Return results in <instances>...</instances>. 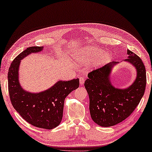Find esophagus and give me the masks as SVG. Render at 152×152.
Here are the masks:
<instances>
[{"mask_svg": "<svg viewBox=\"0 0 152 152\" xmlns=\"http://www.w3.org/2000/svg\"><path fill=\"white\" fill-rule=\"evenodd\" d=\"M84 81H85V79H84L83 78H82V77L79 78V83H80L81 85H83V84L84 83Z\"/></svg>", "mask_w": 152, "mask_h": 152, "instance_id": "esophagus-1", "label": "esophagus"}]
</instances>
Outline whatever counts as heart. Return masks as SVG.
Listing matches in <instances>:
<instances>
[{
    "instance_id": "1",
    "label": "heart",
    "mask_w": 152,
    "mask_h": 152,
    "mask_svg": "<svg viewBox=\"0 0 152 152\" xmlns=\"http://www.w3.org/2000/svg\"><path fill=\"white\" fill-rule=\"evenodd\" d=\"M77 61L81 64H88L94 61L97 66L105 64L110 61L113 55L110 53H104L102 50L87 46L77 51Z\"/></svg>"
}]
</instances>
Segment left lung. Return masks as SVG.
I'll return each mask as SVG.
<instances>
[{"label": "left lung", "mask_w": 152, "mask_h": 152, "mask_svg": "<svg viewBox=\"0 0 152 152\" xmlns=\"http://www.w3.org/2000/svg\"><path fill=\"white\" fill-rule=\"evenodd\" d=\"M128 62L135 67L137 76L125 89L112 84L110 75L119 62H111L88 74L84 83L89 98V112L94 123L103 127L121 123L131 115L143 96L146 86L145 66L139 57L127 50Z\"/></svg>", "instance_id": "left-lung-1"}]
</instances>
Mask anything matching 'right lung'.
Returning a JSON list of instances; mask_svg holds the SVG:
<instances>
[{
	"label": "right lung",
	"mask_w": 152,
	"mask_h": 152,
	"mask_svg": "<svg viewBox=\"0 0 152 152\" xmlns=\"http://www.w3.org/2000/svg\"><path fill=\"white\" fill-rule=\"evenodd\" d=\"M43 48V46L29 47L13 60L8 73L9 93L12 105L24 120L36 127L52 129L61 123L64 99L79 88V80H59L48 89L38 93L22 88L19 79L21 60L31 53L42 51Z\"/></svg>",
	"instance_id": "1"
}]
</instances>
